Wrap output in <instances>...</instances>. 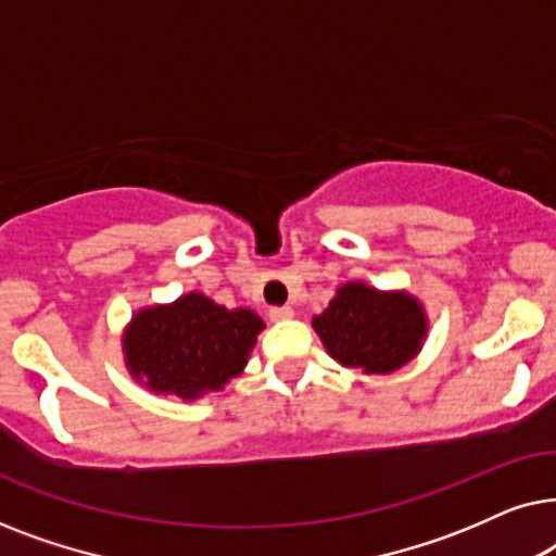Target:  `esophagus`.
Listing matches in <instances>:
<instances>
[{"label":"esophagus","mask_w":556,"mask_h":556,"mask_svg":"<svg viewBox=\"0 0 556 556\" xmlns=\"http://www.w3.org/2000/svg\"><path fill=\"white\" fill-rule=\"evenodd\" d=\"M270 321H288V318H293V308L291 306H276L270 308Z\"/></svg>","instance_id":"obj_1"}]
</instances>
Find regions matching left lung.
Returning <instances> with one entry per match:
<instances>
[{"mask_svg": "<svg viewBox=\"0 0 556 556\" xmlns=\"http://www.w3.org/2000/svg\"><path fill=\"white\" fill-rule=\"evenodd\" d=\"M326 354L362 375H390L422 352L430 321L409 291H379L364 280L337 288L321 314L311 318Z\"/></svg>", "mask_w": 556, "mask_h": 556, "instance_id": "8db88e82", "label": "left lung"}]
</instances>
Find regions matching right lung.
<instances>
[{
  "label": "right lung",
  "instance_id": "right-lung-1",
  "mask_svg": "<svg viewBox=\"0 0 556 556\" xmlns=\"http://www.w3.org/2000/svg\"><path fill=\"white\" fill-rule=\"evenodd\" d=\"M265 321L253 308H227L200 291L143 306L121 333L134 382L194 402L242 375Z\"/></svg>",
  "mask_w": 556,
  "mask_h": 556
}]
</instances>
